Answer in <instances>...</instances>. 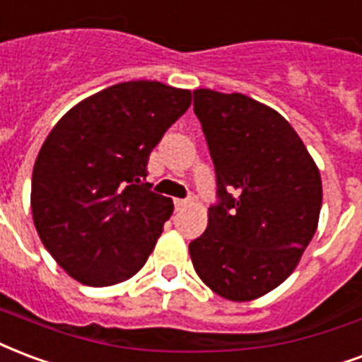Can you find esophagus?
<instances>
[{
  "instance_id": "obj_1",
  "label": "esophagus",
  "mask_w": 362,
  "mask_h": 362,
  "mask_svg": "<svg viewBox=\"0 0 362 362\" xmlns=\"http://www.w3.org/2000/svg\"><path fill=\"white\" fill-rule=\"evenodd\" d=\"M186 205H188V202H186V199H174V209H176V211L186 209Z\"/></svg>"
}]
</instances>
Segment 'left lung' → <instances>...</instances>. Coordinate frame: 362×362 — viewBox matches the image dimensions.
Returning a JSON list of instances; mask_svg holds the SVG:
<instances>
[{
    "instance_id": "obj_1",
    "label": "left lung",
    "mask_w": 362,
    "mask_h": 362,
    "mask_svg": "<svg viewBox=\"0 0 362 362\" xmlns=\"http://www.w3.org/2000/svg\"><path fill=\"white\" fill-rule=\"evenodd\" d=\"M194 113L215 165L216 203L189 257L215 293L251 301L290 276L317 232L320 173L290 122L243 93L195 90Z\"/></svg>"
}]
</instances>
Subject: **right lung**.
I'll return each mask as SVG.
<instances>
[{
    "label": "right lung",
    "instance_id": "obj_1",
    "mask_svg": "<svg viewBox=\"0 0 362 362\" xmlns=\"http://www.w3.org/2000/svg\"><path fill=\"white\" fill-rule=\"evenodd\" d=\"M192 92L132 80L80 101L53 127L32 173L40 240L74 280L103 288L146 264L173 202L151 192L147 160Z\"/></svg>",
    "mask_w": 362,
    "mask_h": 362
}]
</instances>
